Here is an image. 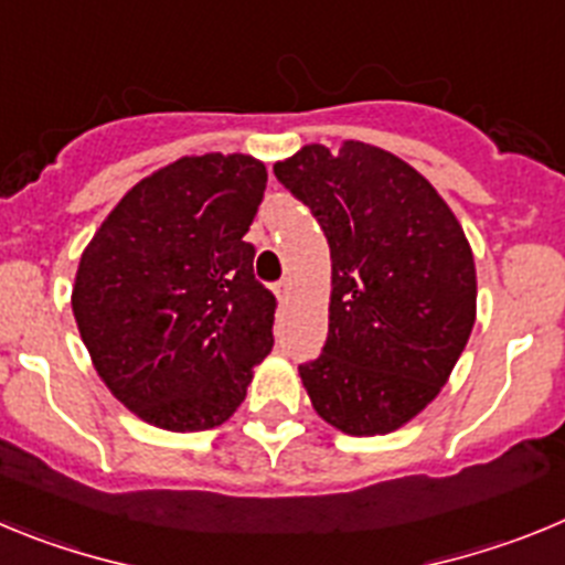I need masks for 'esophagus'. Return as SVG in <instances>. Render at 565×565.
<instances>
[{
	"label": "esophagus",
	"mask_w": 565,
	"mask_h": 565,
	"mask_svg": "<svg viewBox=\"0 0 565 565\" xmlns=\"http://www.w3.org/2000/svg\"><path fill=\"white\" fill-rule=\"evenodd\" d=\"M273 289H276V298H278V301H281V303H287V301H289V295H292V284H289L287 278H281V281H278Z\"/></svg>",
	"instance_id": "34e87169"
}]
</instances>
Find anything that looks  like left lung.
I'll return each mask as SVG.
<instances>
[{"label": "left lung", "instance_id": "left-lung-1", "mask_svg": "<svg viewBox=\"0 0 565 565\" xmlns=\"http://www.w3.org/2000/svg\"><path fill=\"white\" fill-rule=\"evenodd\" d=\"M332 256L329 338L298 365L315 411L352 436L391 434L447 383L476 323V264L436 188L377 146H303L273 166Z\"/></svg>", "mask_w": 565, "mask_h": 565}]
</instances>
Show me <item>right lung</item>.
Here are the masks:
<instances>
[{
	"mask_svg": "<svg viewBox=\"0 0 565 565\" xmlns=\"http://www.w3.org/2000/svg\"><path fill=\"white\" fill-rule=\"evenodd\" d=\"M264 188L247 154L182 157L137 182L81 256V340L106 388L157 428L231 419L276 343V295L245 242Z\"/></svg>",
	"mask_w": 565,
	"mask_h": 565,
	"instance_id": "right-lung-1",
	"label": "right lung"
}]
</instances>
